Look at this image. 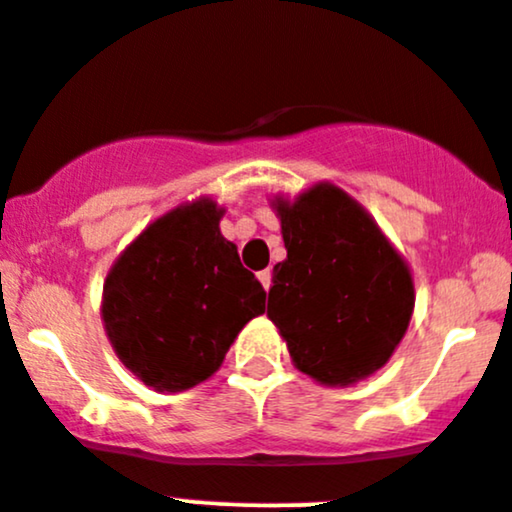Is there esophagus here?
<instances>
[{
	"mask_svg": "<svg viewBox=\"0 0 512 512\" xmlns=\"http://www.w3.org/2000/svg\"><path fill=\"white\" fill-rule=\"evenodd\" d=\"M257 279H260L262 287H265L267 292H270V287H272V272H270V270H262L260 274H257Z\"/></svg>",
	"mask_w": 512,
	"mask_h": 512,
	"instance_id": "1",
	"label": "esophagus"
}]
</instances>
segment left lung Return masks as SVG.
Instances as JSON below:
<instances>
[{"mask_svg": "<svg viewBox=\"0 0 512 512\" xmlns=\"http://www.w3.org/2000/svg\"><path fill=\"white\" fill-rule=\"evenodd\" d=\"M287 260L274 265L267 316L301 373L351 385L390 360L410 326L412 274L351 196L331 184L277 201Z\"/></svg>", "mask_w": 512, "mask_h": 512, "instance_id": "obj_1", "label": "left lung"}]
</instances>
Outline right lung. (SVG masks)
<instances>
[{
	"instance_id": "add662e5",
	"label": "right lung",
	"mask_w": 512,
	"mask_h": 512,
	"mask_svg": "<svg viewBox=\"0 0 512 512\" xmlns=\"http://www.w3.org/2000/svg\"><path fill=\"white\" fill-rule=\"evenodd\" d=\"M213 201L149 225L112 265L102 321L122 363L159 392L211 378L230 343L265 311L267 292L220 235Z\"/></svg>"
}]
</instances>
